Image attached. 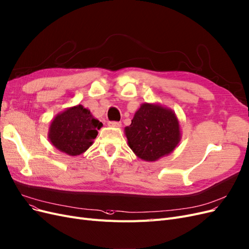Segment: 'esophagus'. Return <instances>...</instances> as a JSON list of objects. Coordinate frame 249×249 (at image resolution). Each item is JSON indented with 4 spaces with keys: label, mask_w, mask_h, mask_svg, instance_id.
<instances>
[{
    "label": "esophagus",
    "mask_w": 249,
    "mask_h": 249,
    "mask_svg": "<svg viewBox=\"0 0 249 249\" xmlns=\"http://www.w3.org/2000/svg\"><path fill=\"white\" fill-rule=\"evenodd\" d=\"M108 125L109 126H112V127H121L122 124L118 123V122H109Z\"/></svg>",
    "instance_id": "1"
}]
</instances>
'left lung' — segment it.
<instances>
[{
	"mask_svg": "<svg viewBox=\"0 0 249 249\" xmlns=\"http://www.w3.org/2000/svg\"><path fill=\"white\" fill-rule=\"evenodd\" d=\"M127 144L139 159L156 161L172 153L181 140L177 115L158 103H143L124 127Z\"/></svg>",
	"mask_w": 249,
	"mask_h": 249,
	"instance_id": "8db88e82",
	"label": "left lung"
}]
</instances>
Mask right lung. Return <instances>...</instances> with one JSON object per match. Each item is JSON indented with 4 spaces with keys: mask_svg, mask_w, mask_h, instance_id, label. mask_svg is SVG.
I'll return each instance as SVG.
<instances>
[{
    "mask_svg": "<svg viewBox=\"0 0 249 249\" xmlns=\"http://www.w3.org/2000/svg\"><path fill=\"white\" fill-rule=\"evenodd\" d=\"M103 126L88 108L78 104L56 114L50 123L48 140L61 152L70 157L87 151Z\"/></svg>",
    "mask_w": 249,
    "mask_h": 249,
    "instance_id": "obj_1",
    "label": "right lung"
}]
</instances>
